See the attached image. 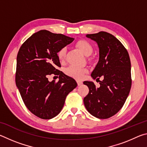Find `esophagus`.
Instances as JSON below:
<instances>
[{"mask_svg": "<svg viewBox=\"0 0 147 147\" xmlns=\"http://www.w3.org/2000/svg\"><path fill=\"white\" fill-rule=\"evenodd\" d=\"M77 84H78V86H81L82 84V82L80 80H77Z\"/></svg>", "mask_w": 147, "mask_h": 147, "instance_id": "34e87169", "label": "esophagus"}]
</instances>
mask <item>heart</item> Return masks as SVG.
<instances>
[{
  "label": "heart",
  "mask_w": 147,
  "mask_h": 147,
  "mask_svg": "<svg viewBox=\"0 0 147 147\" xmlns=\"http://www.w3.org/2000/svg\"><path fill=\"white\" fill-rule=\"evenodd\" d=\"M76 46L86 56L91 55L92 52H93V47L91 45V44L85 40H80L78 41L76 44ZM66 52L67 48L65 47H62L58 51V57L59 60L63 61L65 59ZM65 72L66 74H67L69 76L73 77V78L76 79H80L82 78L84 74L87 72V69L85 68L80 67L78 66L71 65L65 69Z\"/></svg>",
  "instance_id": "1"
}]
</instances>
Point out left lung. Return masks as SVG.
Listing matches in <instances>:
<instances>
[{"instance_id":"left-lung-1","label":"left lung","mask_w":147,"mask_h":147,"mask_svg":"<svg viewBox=\"0 0 147 147\" xmlns=\"http://www.w3.org/2000/svg\"><path fill=\"white\" fill-rule=\"evenodd\" d=\"M86 38L95 41L99 49V59L91 73L93 80H99L96 88L91 81L84 82L89 88L84 98L87 110L98 119H108L123 106L130 93L131 63L128 51L113 35L106 32L87 34Z\"/></svg>"}]
</instances>
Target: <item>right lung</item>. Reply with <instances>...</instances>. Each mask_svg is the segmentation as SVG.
Masks as SVG:
<instances>
[{
    "mask_svg": "<svg viewBox=\"0 0 147 147\" xmlns=\"http://www.w3.org/2000/svg\"><path fill=\"white\" fill-rule=\"evenodd\" d=\"M74 38L45 30L32 34L17 56L16 83L26 108L38 117L51 119L60 113L67 94L77 86L70 76L56 69L61 67L58 53ZM51 74L58 83L49 82Z\"/></svg>",
    "mask_w": 147,
    "mask_h": 147,
    "instance_id": "right-lung-1",
    "label": "right lung"
}]
</instances>
